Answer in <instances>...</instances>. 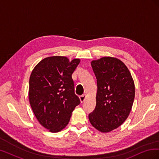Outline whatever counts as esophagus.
<instances>
[{
	"label": "esophagus",
	"mask_w": 159,
	"mask_h": 159,
	"mask_svg": "<svg viewBox=\"0 0 159 159\" xmlns=\"http://www.w3.org/2000/svg\"><path fill=\"white\" fill-rule=\"evenodd\" d=\"M85 98H86V95H82L80 96V102L81 103H83L84 102V100L85 99Z\"/></svg>",
	"instance_id": "esophagus-1"
}]
</instances>
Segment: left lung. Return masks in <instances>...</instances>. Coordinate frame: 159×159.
I'll list each match as a JSON object with an SVG mask.
<instances>
[{
	"label": "left lung",
	"mask_w": 159,
	"mask_h": 159,
	"mask_svg": "<svg viewBox=\"0 0 159 159\" xmlns=\"http://www.w3.org/2000/svg\"><path fill=\"white\" fill-rule=\"evenodd\" d=\"M97 79L96 106L89 114L91 124L98 131L107 133L125 121L134 99V81L123 61L103 57L91 62Z\"/></svg>",
	"instance_id": "obj_1"
}]
</instances>
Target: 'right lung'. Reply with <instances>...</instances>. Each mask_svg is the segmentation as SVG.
Returning a JSON list of instances; mask_svg holds the SVG:
<instances>
[{
  "label": "right lung",
  "instance_id": "add662e5",
  "mask_svg": "<svg viewBox=\"0 0 159 159\" xmlns=\"http://www.w3.org/2000/svg\"><path fill=\"white\" fill-rule=\"evenodd\" d=\"M80 62V59L70 61L64 56L48 57L32 71L29 102L38 121L50 132L57 133L64 129L72 111L80 103L74 93L71 78Z\"/></svg>",
  "mask_w": 159,
  "mask_h": 159
}]
</instances>
